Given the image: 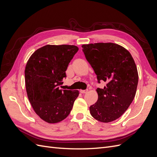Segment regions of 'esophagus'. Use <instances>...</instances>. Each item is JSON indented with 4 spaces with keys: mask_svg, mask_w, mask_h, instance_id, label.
<instances>
[{
    "mask_svg": "<svg viewBox=\"0 0 157 157\" xmlns=\"http://www.w3.org/2000/svg\"><path fill=\"white\" fill-rule=\"evenodd\" d=\"M88 92V90H80V92L82 94H86Z\"/></svg>",
    "mask_w": 157,
    "mask_h": 157,
    "instance_id": "obj_1",
    "label": "esophagus"
}]
</instances>
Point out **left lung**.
<instances>
[{"instance_id":"left-lung-1","label":"left lung","mask_w":157,"mask_h":157,"mask_svg":"<svg viewBox=\"0 0 157 157\" xmlns=\"http://www.w3.org/2000/svg\"><path fill=\"white\" fill-rule=\"evenodd\" d=\"M82 51L97 75L98 99L90 107L91 115L101 122H110L122 115L136 93L138 73L132 55L124 47L108 42L83 44Z\"/></svg>"}]
</instances>
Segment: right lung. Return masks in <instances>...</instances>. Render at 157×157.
<instances>
[{
  "label": "right lung",
  "mask_w": 157,
  "mask_h": 157,
  "mask_svg": "<svg viewBox=\"0 0 157 157\" xmlns=\"http://www.w3.org/2000/svg\"><path fill=\"white\" fill-rule=\"evenodd\" d=\"M78 50L74 45H46L36 50L25 69L28 99L36 115L54 124L64 120L79 94L78 90H60L65 71Z\"/></svg>",
  "instance_id": "obj_1"
}]
</instances>
